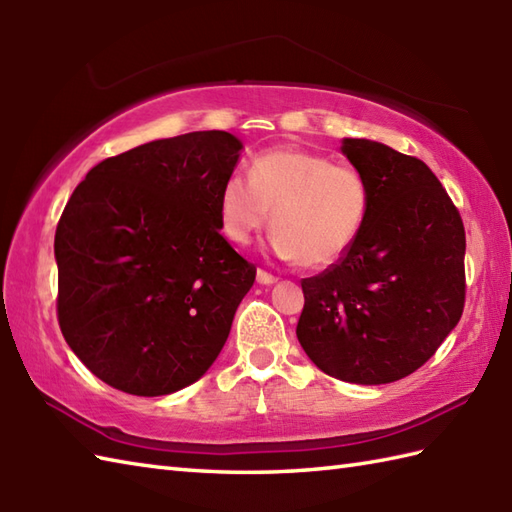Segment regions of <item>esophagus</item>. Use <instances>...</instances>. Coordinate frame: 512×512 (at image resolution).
<instances>
[{"label": "esophagus", "instance_id": "34e87169", "mask_svg": "<svg viewBox=\"0 0 512 512\" xmlns=\"http://www.w3.org/2000/svg\"><path fill=\"white\" fill-rule=\"evenodd\" d=\"M257 281H259V284H264V286H270V284H275L277 277H275L273 273H268V270L259 268V270H257Z\"/></svg>", "mask_w": 512, "mask_h": 512}]
</instances>
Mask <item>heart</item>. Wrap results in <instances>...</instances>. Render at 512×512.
Segmentation results:
<instances>
[{
    "mask_svg": "<svg viewBox=\"0 0 512 512\" xmlns=\"http://www.w3.org/2000/svg\"><path fill=\"white\" fill-rule=\"evenodd\" d=\"M273 211V248L281 259L321 270L350 253L369 213L361 171L334 165L308 149L284 147L259 154L244 176L220 191V226L233 244L262 233Z\"/></svg>",
    "mask_w": 512,
    "mask_h": 512,
    "instance_id": "b5f03b06",
    "label": "heart"
}]
</instances>
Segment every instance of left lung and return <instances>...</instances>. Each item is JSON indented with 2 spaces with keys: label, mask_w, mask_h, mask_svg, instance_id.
I'll use <instances>...</instances> for the list:
<instances>
[{
  "label": "left lung",
  "mask_w": 512,
  "mask_h": 512,
  "mask_svg": "<svg viewBox=\"0 0 512 512\" xmlns=\"http://www.w3.org/2000/svg\"><path fill=\"white\" fill-rule=\"evenodd\" d=\"M341 149L367 182L369 213L341 262L301 279L297 339L328 376L394 383L427 363L462 317L464 224L422 160L365 138Z\"/></svg>",
  "instance_id": "left-lung-1"
}]
</instances>
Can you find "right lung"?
<instances>
[{
  "instance_id": "1",
  "label": "right lung",
  "mask_w": 512,
  "mask_h": 512,
  "mask_svg": "<svg viewBox=\"0 0 512 512\" xmlns=\"http://www.w3.org/2000/svg\"><path fill=\"white\" fill-rule=\"evenodd\" d=\"M239 149L220 129L154 140L92 167L65 204L57 319L103 383L165 396L220 354L257 275L220 233Z\"/></svg>"
}]
</instances>
